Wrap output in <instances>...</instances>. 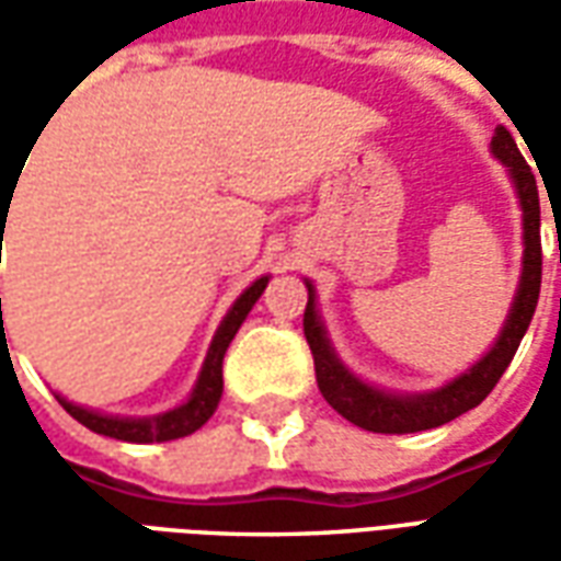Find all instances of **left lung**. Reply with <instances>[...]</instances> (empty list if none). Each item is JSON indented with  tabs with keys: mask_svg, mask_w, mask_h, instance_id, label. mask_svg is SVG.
Here are the masks:
<instances>
[{
	"mask_svg": "<svg viewBox=\"0 0 561 561\" xmlns=\"http://www.w3.org/2000/svg\"><path fill=\"white\" fill-rule=\"evenodd\" d=\"M493 152L505 161L507 171L514 176L517 185L519 207H523V240H526V255H523V279H519L517 297L511 306V316L505 321L502 336L495 340L486 357L471 366L469 373L454 378L435 393H421V397H393V393H381V390L369 388L360 378H354L345 366L336 360V354L330 352V342L321 330V321L316 316V294L312 285L309 288V304L304 312V333L309 348H312V360H316V378L321 397L336 409V412L352 421L360 430L369 433H421V430H435L442 423L454 421L459 414H466L474 405L486 400V393L499 385V378L514 360L519 348V340L529 328L535 306H538V294H541V204H538V185H535V173L519 156L517 144L511 138L505 126L495 128ZM559 261H561V243H559Z\"/></svg>",
	"mask_w": 561,
	"mask_h": 561,
	"instance_id": "left-lung-1",
	"label": "left lung"
}]
</instances>
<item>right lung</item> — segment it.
<instances>
[{"mask_svg": "<svg viewBox=\"0 0 561 561\" xmlns=\"http://www.w3.org/2000/svg\"><path fill=\"white\" fill-rule=\"evenodd\" d=\"M5 219V216H2ZM267 288V276H261L257 282H252L243 294H240V300L231 306V312L228 318L221 321L219 333H216V340L209 345L207 360H204V369H201V378H197L195 390H192V397L188 402H183L180 409H173V412H164L159 417H152V421H128V417H104V414L87 412V409H80L75 402H62V409H66L75 421H80L87 430L99 435H111V438H119V442H135V445H149V442H171V438H183V435H192L195 430H201L204 423L213 417L216 412V405L221 400V360H225V352H228V345L237 336V330L249 316V309L255 306V300L261 297V291ZM2 309V300H0ZM2 318V312H0Z\"/></svg>", "mask_w": 561, "mask_h": 561, "instance_id": "add662e5", "label": "right lung"}]
</instances>
